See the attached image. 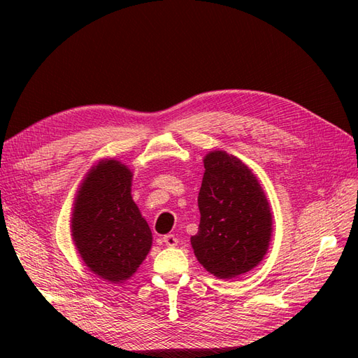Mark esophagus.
<instances>
[{
  "instance_id": "obj_1",
  "label": "esophagus",
  "mask_w": 358,
  "mask_h": 358,
  "mask_svg": "<svg viewBox=\"0 0 358 358\" xmlns=\"http://www.w3.org/2000/svg\"><path fill=\"white\" fill-rule=\"evenodd\" d=\"M163 241H164V245H166V246H169V248H173V246H177V245H178V238L175 237V235H172V234H167V235H164V237H163Z\"/></svg>"
}]
</instances>
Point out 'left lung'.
I'll list each match as a JSON object with an SVG mask.
<instances>
[{
  "label": "left lung",
  "instance_id": "left-lung-1",
  "mask_svg": "<svg viewBox=\"0 0 358 358\" xmlns=\"http://www.w3.org/2000/svg\"><path fill=\"white\" fill-rule=\"evenodd\" d=\"M200 224L191 237L196 260L212 275L234 278L263 260L272 235L268 199L252 171L224 150L204 157Z\"/></svg>",
  "mask_w": 358,
  "mask_h": 358
}]
</instances>
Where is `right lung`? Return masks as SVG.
Segmentation results:
<instances>
[{
	"mask_svg": "<svg viewBox=\"0 0 358 358\" xmlns=\"http://www.w3.org/2000/svg\"><path fill=\"white\" fill-rule=\"evenodd\" d=\"M132 172L117 159H101L83 180L72 212V238L83 262L110 283H123L140 268L152 232L132 200Z\"/></svg>",
	"mask_w": 358,
	"mask_h": 358,
	"instance_id": "right-lung-1",
	"label": "right lung"
}]
</instances>
